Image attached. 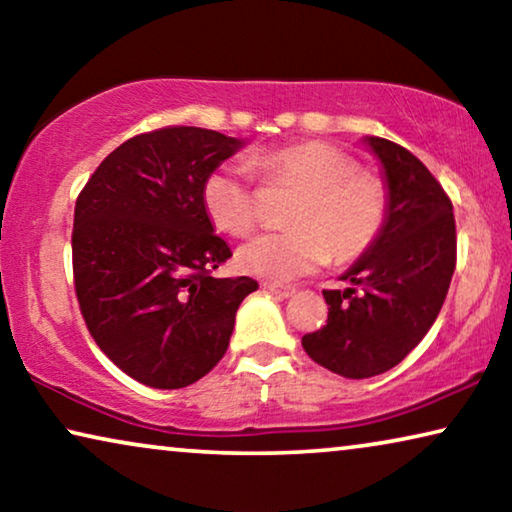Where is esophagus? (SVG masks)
<instances>
[{
  "label": "esophagus",
  "instance_id": "1",
  "mask_svg": "<svg viewBox=\"0 0 512 512\" xmlns=\"http://www.w3.org/2000/svg\"><path fill=\"white\" fill-rule=\"evenodd\" d=\"M263 289H268L270 293H275L279 298H291L293 293H296V286H282V284H272V282H265Z\"/></svg>",
  "mask_w": 512,
  "mask_h": 512
}]
</instances>
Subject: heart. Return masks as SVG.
I'll return each mask as SVG.
<instances>
[{"label": "heart", "mask_w": 512, "mask_h": 512, "mask_svg": "<svg viewBox=\"0 0 512 512\" xmlns=\"http://www.w3.org/2000/svg\"><path fill=\"white\" fill-rule=\"evenodd\" d=\"M265 188L293 191L289 233H265L237 251L247 275L289 282L314 272L333 258L352 263L380 240L389 216L387 184L361 170L347 151L326 142H298L251 156ZM202 207L223 233H251L261 214V198L237 167H216L202 181Z\"/></svg>", "instance_id": "obj_1"}]
</instances>
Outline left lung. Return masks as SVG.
I'll list each match as a JSON object with an SVG mask.
<instances>
[{
  "mask_svg": "<svg viewBox=\"0 0 512 512\" xmlns=\"http://www.w3.org/2000/svg\"><path fill=\"white\" fill-rule=\"evenodd\" d=\"M380 160L389 191L384 230L342 279L324 291L328 321L303 335L319 366L349 380L387 373L415 349L436 321L457 265L452 202L408 149L382 137L363 139Z\"/></svg>",
  "mask_w": 512,
  "mask_h": 512,
  "instance_id": "obj_1",
  "label": "left lung"
}]
</instances>
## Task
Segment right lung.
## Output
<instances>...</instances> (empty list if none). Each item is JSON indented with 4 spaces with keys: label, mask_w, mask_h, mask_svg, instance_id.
<instances>
[{
    "label": "right lung",
    "mask_w": 512,
    "mask_h": 512,
    "mask_svg": "<svg viewBox=\"0 0 512 512\" xmlns=\"http://www.w3.org/2000/svg\"><path fill=\"white\" fill-rule=\"evenodd\" d=\"M216 130L160 128L123 142L76 198L74 289L97 347L132 380L181 389L226 354L258 282L212 277L233 251L202 207V181L242 149Z\"/></svg>",
    "instance_id": "add662e5"
}]
</instances>
